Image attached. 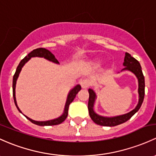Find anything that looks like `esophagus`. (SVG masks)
<instances>
[{
	"label": "esophagus",
	"mask_w": 156,
	"mask_h": 156,
	"mask_svg": "<svg viewBox=\"0 0 156 156\" xmlns=\"http://www.w3.org/2000/svg\"><path fill=\"white\" fill-rule=\"evenodd\" d=\"M80 84H81V87L83 89H87L90 85V81L89 79H87V78H84V79L81 80V82H80Z\"/></svg>",
	"instance_id": "esophagus-1"
}]
</instances>
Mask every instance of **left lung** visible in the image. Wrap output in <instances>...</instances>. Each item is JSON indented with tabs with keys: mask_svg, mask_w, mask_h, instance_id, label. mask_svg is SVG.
<instances>
[{
	"mask_svg": "<svg viewBox=\"0 0 156 156\" xmlns=\"http://www.w3.org/2000/svg\"><path fill=\"white\" fill-rule=\"evenodd\" d=\"M123 66H125V68L122 69V71L128 70V71L132 72V73H134L136 75L137 80H138V104H137V105L136 106V108L134 110H132V111L126 114L112 117H102V116H100L99 114H96L94 111V110H93L95 100L96 99V95L93 90L89 89L88 90V92H89L88 111H89L90 117L93 119V122L97 124V125L102 126H115L123 123V122H126L137 111H138L142 103H143L144 94H145V81H144V76L143 75V72H142L140 63L135 58L131 56V55H129V53L126 52L125 58H124Z\"/></svg>",
	"mask_w": 156,
	"mask_h": 156,
	"instance_id": "8db88e82",
	"label": "left lung"
}]
</instances>
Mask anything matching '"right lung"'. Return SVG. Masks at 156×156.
I'll return each instance as SVG.
<instances>
[{
	"label": "right lung",
	"mask_w": 156,
	"mask_h": 156,
	"mask_svg": "<svg viewBox=\"0 0 156 156\" xmlns=\"http://www.w3.org/2000/svg\"><path fill=\"white\" fill-rule=\"evenodd\" d=\"M44 57L46 60H49V61H51L53 63H59L58 60L55 58V55L50 51L47 50V49L43 48H39L37 49H34L30 53H29L28 55H27L24 59H22L21 60V62L19 63V66H18L17 69H16V71L15 73V75H13V80H12V95H13V99H14V101L15 104H16V108H18V110L19 111V112L22 113V111H20L19 107L17 105V102H16V81H17V78L19 77V73H20L21 70H22L23 66L25 64L27 61L31 58V57ZM81 89V87L80 86L79 84L76 85L75 87L73 88V89L70 90L68 96H67V99H66V105H65V108H64V112L63 114L60 116V117L56 118V119H51V120H48V121H35L34 119H30V118L27 117V116H25V117L27 118V119L30 121L31 122L33 123L36 124V125L38 126H55V125H58V124L62 123L63 121L66 119L67 116H68V110H69V105L73 102V101L74 99L76 96L77 93H78Z\"/></svg>",
	"instance_id": "add662e5"
}]
</instances>
